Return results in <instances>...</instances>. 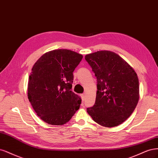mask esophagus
<instances>
[{"instance_id": "1", "label": "esophagus", "mask_w": 158, "mask_h": 158, "mask_svg": "<svg viewBox=\"0 0 158 158\" xmlns=\"http://www.w3.org/2000/svg\"><path fill=\"white\" fill-rule=\"evenodd\" d=\"M81 99H82L83 101H84L85 100V94H81Z\"/></svg>"}]
</instances>
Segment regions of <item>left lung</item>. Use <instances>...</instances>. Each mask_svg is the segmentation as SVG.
I'll return each instance as SVG.
<instances>
[{
    "label": "left lung",
    "instance_id": "1",
    "mask_svg": "<svg viewBox=\"0 0 158 158\" xmlns=\"http://www.w3.org/2000/svg\"><path fill=\"white\" fill-rule=\"evenodd\" d=\"M97 79L95 104L86 109L98 124L118 126L133 114L139 100V82L133 68L118 54L100 50L86 54Z\"/></svg>",
    "mask_w": 158,
    "mask_h": 158
}]
</instances>
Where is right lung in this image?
I'll list each match as a JSON object with an SVG mask.
<instances>
[{
	"label": "right lung",
	"instance_id": "add662e5",
	"mask_svg": "<svg viewBox=\"0 0 158 158\" xmlns=\"http://www.w3.org/2000/svg\"><path fill=\"white\" fill-rule=\"evenodd\" d=\"M83 55L67 49L46 52L37 61L29 75L27 96L37 115L46 123L62 125L81 104L72 92L73 72Z\"/></svg>",
	"mask_w": 158,
	"mask_h": 158
}]
</instances>
